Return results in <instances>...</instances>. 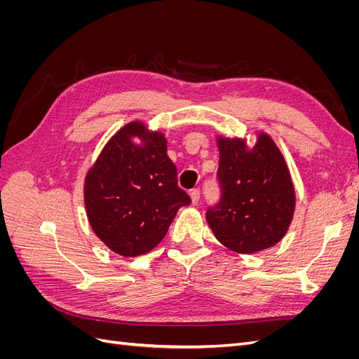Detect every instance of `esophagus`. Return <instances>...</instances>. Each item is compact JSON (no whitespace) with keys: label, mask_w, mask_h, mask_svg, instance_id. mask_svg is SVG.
Masks as SVG:
<instances>
[{"label":"esophagus","mask_w":359,"mask_h":359,"mask_svg":"<svg viewBox=\"0 0 359 359\" xmlns=\"http://www.w3.org/2000/svg\"><path fill=\"white\" fill-rule=\"evenodd\" d=\"M199 196H201V193H199V190H198V189H193V190H190V201H191V203H193V205H196V203H198Z\"/></svg>","instance_id":"esophagus-1"}]
</instances>
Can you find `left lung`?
Here are the masks:
<instances>
[{
  "mask_svg": "<svg viewBox=\"0 0 359 359\" xmlns=\"http://www.w3.org/2000/svg\"><path fill=\"white\" fill-rule=\"evenodd\" d=\"M247 137L217 135L220 203L206 211L212 233L224 247L253 255L283 240L295 214L297 194L280 148L264 130Z\"/></svg>",
  "mask_w": 359,
  "mask_h": 359,
  "instance_id": "obj_1",
  "label": "left lung"
}]
</instances>
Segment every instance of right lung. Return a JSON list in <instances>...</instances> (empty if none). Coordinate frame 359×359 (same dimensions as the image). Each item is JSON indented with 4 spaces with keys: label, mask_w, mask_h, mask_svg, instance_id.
I'll list each match as a JSON object with an SVG mask.
<instances>
[{
    "label": "right lung",
    "mask_w": 359,
    "mask_h": 359,
    "mask_svg": "<svg viewBox=\"0 0 359 359\" xmlns=\"http://www.w3.org/2000/svg\"><path fill=\"white\" fill-rule=\"evenodd\" d=\"M86 217L114 253L136 257L165 238L178 210L190 203L168 157V139L135 119L107 140L83 181Z\"/></svg>",
    "instance_id": "obj_1"
}]
</instances>
